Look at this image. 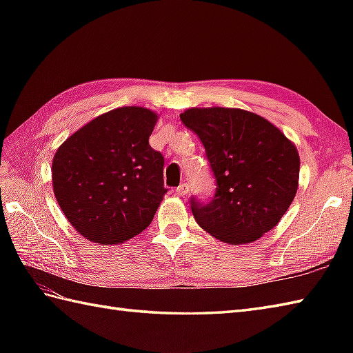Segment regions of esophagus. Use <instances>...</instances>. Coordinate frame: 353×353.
I'll list each match as a JSON object with an SVG mask.
<instances>
[{
	"mask_svg": "<svg viewBox=\"0 0 353 353\" xmlns=\"http://www.w3.org/2000/svg\"><path fill=\"white\" fill-rule=\"evenodd\" d=\"M188 191H190V185L188 183H181V185L177 186L176 194H177V196H186V194H188Z\"/></svg>",
	"mask_w": 353,
	"mask_h": 353,
	"instance_id": "obj_1",
	"label": "esophagus"
}]
</instances>
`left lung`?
<instances>
[{
  "mask_svg": "<svg viewBox=\"0 0 353 353\" xmlns=\"http://www.w3.org/2000/svg\"><path fill=\"white\" fill-rule=\"evenodd\" d=\"M181 119L203 144L216 185L206 203L191 197L194 219L224 243L256 241L294 200L296 145L265 118L243 109L192 108Z\"/></svg>",
  "mask_w": 353,
  "mask_h": 353,
  "instance_id": "1",
  "label": "left lung"
}]
</instances>
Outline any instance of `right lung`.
<instances>
[{"mask_svg": "<svg viewBox=\"0 0 353 353\" xmlns=\"http://www.w3.org/2000/svg\"><path fill=\"white\" fill-rule=\"evenodd\" d=\"M157 115L125 106L81 127L57 148L52 190L88 241L121 244L152 223L162 197L163 156L148 144Z\"/></svg>", "mask_w": 353, "mask_h": 353, "instance_id": "1", "label": "right lung"}]
</instances>
